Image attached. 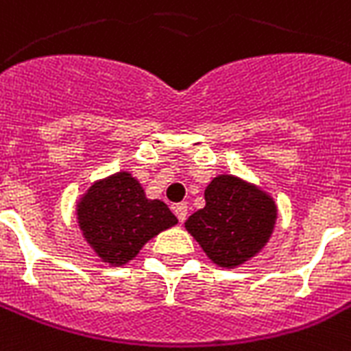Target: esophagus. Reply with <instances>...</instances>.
<instances>
[{
    "mask_svg": "<svg viewBox=\"0 0 351 351\" xmlns=\"http://www.w3.org/2000/svg\"><path fill=\"white\" fill-rule=\"evenodd\" d=\"M173 210H175L176 218L180 221H184L185 218H187V204H176L175 207H173Z\"/></svg>",
    "mask_w": 351,
    "mask_h": 351,
    "instance_id": "1",
    "label": "esophagus"
}]
</instances>
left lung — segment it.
<instances>
[{
    "instance_id": "1",
    "label": "left lung",
    "mask_w": 351,
    "mask_h": 351,
    "mask_svg": "<svg viewBox=\"0 0 351 351\" xmlns=\"http://www.w3.org/2000/svg\"><path fill=\"white\" fill-rule=\"evenodd\" d=\"M278 207L265 191L238 176L220 175L205 189V207L185 221L207 258L220 267L249 261L269 241Z\"/></svg>"
}]
</instances>
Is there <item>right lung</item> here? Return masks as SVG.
I'll use <instances>...</instances> for the list:
<instances>
[{
	"instance_id": "right-lung-1",
	"label": "right lung",
	"mask_w": 351,
	"mask_h": 351,
	"mask_svg": "<svg viewBox=\"0 0 351 351\" xmlns=\"http://www.w3.org/2000/svg\"><path fill=\"white\" fill-rule=\"evenodd\" d=\"M84 240L104 263L121 265L162 230L178 223L164 202L149 200L136 178L121 171L99 180L77 204Z\"/></svg>"
}]
</instances>
